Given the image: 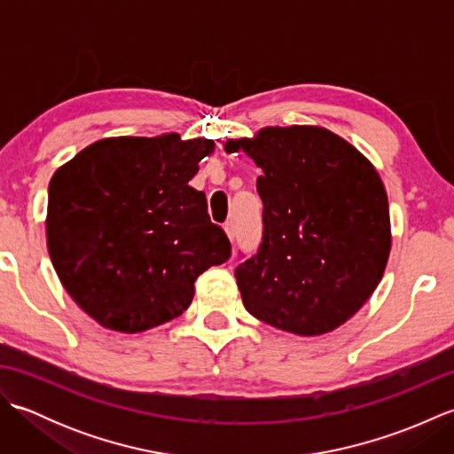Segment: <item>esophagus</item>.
Instances as JSON below:
<instances>
[{"label": "esophagus", "instance_id": "34e87169", "mask_svg": "<svg viewBox=\"0 0 454 454\" xmlns=\"http://www.w3.org/2000/svg\"><path fill=\"white\" fill-rule=\"evenodd\" d=\"M224 230H226V234H228V238H230V242H234V238H236V226H234V222L228 220L226 224H224Z\"/></svg>", "mask_w": 454, "mask_h": 454}]
</instances>
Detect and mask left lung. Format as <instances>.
<instances>
[{
    "label": "left lung",
    "mask_w": 454,
    "mask_h": 454,
    "mask_svg": "<svg viewBox=\"0 0 454 454\" xmlns=\"http://www.w3.org/2000/svg\"><path fill=\"white\" fill-rule=\"evenodd\" d=\"M263 176V238L236 267L246 310L296 335L345 324L379 286L390 255L388 197L363 153L320 127H267L228 140Z\"/></svg>",
    "instance_id": "1"
}]
</instances>
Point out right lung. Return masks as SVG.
Returning <instances> with one entry per match:
<instances>
[{"label": "right lung", "mask_w": 454, "mask_h": 454, "mask_svg": "<svg viewBox=\"0 0 454 454\" xmlns=\"http://www.w3.org/2000/svg\"><path fill=\"white\" fill-rule=\"evenodd\" d=\"M208 138L93 142L48 185L46 244L64 288L95 322L146 332L187 310L195 281L230 257V239L189 181Z\"/></svg>", "instance_id": "obj_1"}]
</instances>
